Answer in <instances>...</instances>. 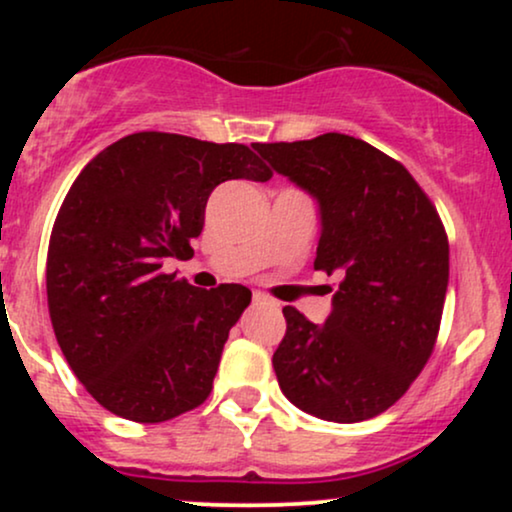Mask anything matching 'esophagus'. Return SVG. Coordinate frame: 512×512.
<instances>
[{"instance_id": "1", "label": "esophagus", "mask_w": 512, "mask_h": 512, "mask_svg": "<svg viewBox=\"0 0 512 512\" xmlns=\"http://www.w3.org/2000/svg\"><path fill=\"white\" fill-rule=\"evenodd\" d=\"M252 303H255V305H274V301H269V298L264 296V293H260V291L252 293Z\"/></svg>"}]
</instances>
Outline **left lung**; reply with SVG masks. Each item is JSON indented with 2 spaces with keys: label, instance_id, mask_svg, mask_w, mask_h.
Masks as SVG:
<instances>
[{
  "label": "left lung",
  "instance_id": "8db88e82",
  "mask_svg": "<svg viewBox=\"0 0 512 512\" xmlns=\"http://www.w3.org/2000/svg\"><path fill=\"white\" fill-rule=\"evenodd\" d=\"M252 149L315 199V269L342 279L322 325L284 308L272 358L281 392L317 419H373L409 390L436 344L450 274L438 211L402 163L349 134Z\"/></svg>",
  "mask_w": 512,
  "mask_h": 512
}]
</instances>
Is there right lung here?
I'll return each instance as SVG.
<instances>
[{"label": "right lung", "mask_w": 512, "mask_h": 512, "mask_svg": "<svg viewBox=\"0 0 512 512\" xmlns=\"http://www.w3.org/2000/svg\"><path fill=\"white\" fill-rule=\"evenodd\" d=\"M269 178L248 146L166 132L129 134L81 170L50 236L48 308L69 368L101 407L161 424L209 397L252 293L202 291L163 264L195 255L216 185Z\"/></svg>", "instance_id": "1"}]
</instances>
